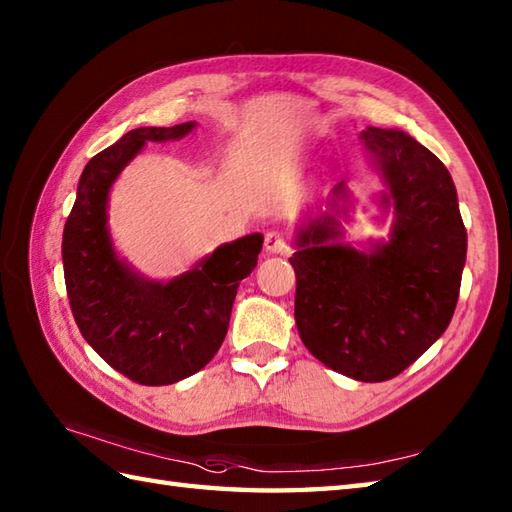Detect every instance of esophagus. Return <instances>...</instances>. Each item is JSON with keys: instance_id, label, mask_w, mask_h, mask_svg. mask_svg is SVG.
<instances>
[{"instance_id": "obj_1", "label": "esophagus", "mask_w": 512, "mask_h": 512, "mask_svg": "<svg viewBox=\"0 0 512 512\" xmlns=\"http://www.w3.org/2000/svg\"><path fill=\"white\" fill-rule=\"evenodd\" d=\"M264 248L268 253H279V255H288L292 250V242L286 231H279V228H270L264 239Z\"/></svg>"}]
</instances>
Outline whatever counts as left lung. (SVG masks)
<instances>
[{"instance_id":"obj_1","label":"left lung","mask_w":512,"mask_h":512,"mask_svg":"<svg viewBox=\"0 0 512 512\" xmlns=\"http://www.w3.org/2000/svg\"><path fill=\"white\" fill-rule=\"evenodd\" d=\"M394 202L387 244L361 253L336 242L330 209L299 235L295 319L303 345L334 372L383 383L418 361L449 328L466 262V228L447 167L398 129H363ZM335 242L332 243L331 239Z\"/></svg>"}]
</instances>
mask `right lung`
Listing matches in <instances>:
<instances>
[{
  "label": "right lung",
  "instance_id": "right-lung-1",
  "mask_svg": "<svg viewBox=\"0 0 512 512\" xmlns=\"http://www.w3.org/2000/svg\"><path fill=\"white\" fill-rule=\"evenodd\" d=\"M195 123L138 127L83 169L63 228V275L74 321L107 365L138 385H171L211 361L231 321L239 281L253 273L264 237L224 244L167 284L134 275L107 235V193L145 143L187 136Z\"/></svg>",
  "mask_w": 512,
  "mask_h": 512
}]
</instances>
